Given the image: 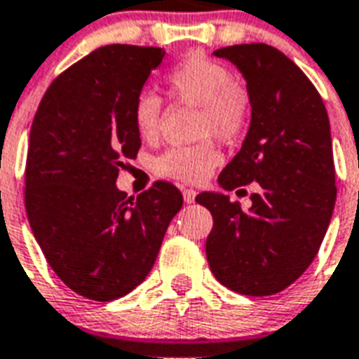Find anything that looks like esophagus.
Returning a JSON list of instances; mask_svg holds the SVG:
<instances>
[{
	"label": "esophagus",
	"instance_id": "obj_1",
	"mask_svg": "<svg viewBox=\"0 0 359 359\" xmlns=\"http://www.w3.org/2000/svg\"><path fill=\"white\" fill-rule=\"evenodd\" d=\"M196 190H194V188H187V190H184V192H182V198H184V201H187V203H194V201H196Z\"/></svg>",
	"mask_w": 359,
	"mask_h": 359
}]
</instances>
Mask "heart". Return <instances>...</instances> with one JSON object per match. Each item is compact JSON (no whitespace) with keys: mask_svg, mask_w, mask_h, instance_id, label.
Segmentation results:
<instances>
[{"mask_svg":"<svg viewBox=\"0 0 359 359\" xmlns=\"http://www.w3.org/2000/svg\"><path fill=\"white\" fill-rule=\"evenodd\" d=\"M167 89L175 98L201 106L200 137L213 135L233 142L245 131L249 100L236 85L233 74L217 60L203 55H190L167 74ZM161 98L150 89L140 91L133 102V123L140 137L154 139L159 131ZM220 154L213 142L177 146L161 154L156 171L180 182H201L219 165Z\"/></svg>","mask_w":359,"mask_h":359,"instance_id":"obj_1","label":"heart"}]
</instances>
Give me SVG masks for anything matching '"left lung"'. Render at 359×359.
Masks as SVG:
<instances>
[{"mask_svg": "<svg viewBox=\"0 0 359 359\" xmlns=\"http://www.w3.org/2000/svg\"><path fill=\"white\" fill-rule=\"evenodd\" d=\"M245 79L251 121L240 152L219 175L222 190L259 184L251 207L220 192L196 201L213 215L205 243L215 278L241 294L266 297L299 280L318 255L335 209L327 110L299 66L276 47H222Z\"/></svg>", "mask_w": 359, "mask_h": 359, "instance_id": "8db88e82", "label": "left lung"}]
</instances>
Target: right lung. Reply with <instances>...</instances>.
<instances>
[{"label": "right lung", "mask_w": 359, "mask_h": 359, "mask_svg": "<svg viewBox=\"0 0 359 359\" xmlns=\"http://www.w3.org/2000/svg\"><path fill=\"white\" fill-rule=\"evenodd\" d=\"M165 51L106 45L62 72L39 102L26 161V213L55 274L91 301L131 293L150 274L182 194L156 182L137 198L116 184L140 135L133 102Z\"/></svg>", "instance_id": "obj_1"}]
</instances>
